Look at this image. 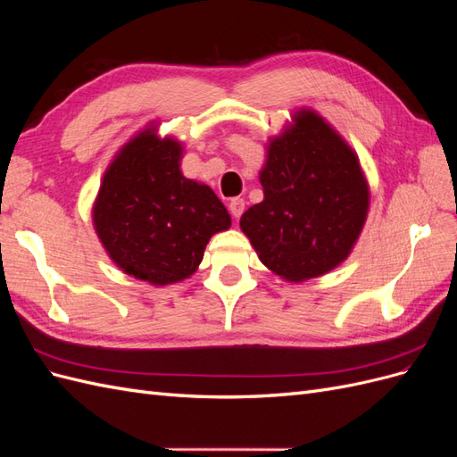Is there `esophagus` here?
<instances>
[{"label": "esophagus", "mask_w": 457, "mask_h": 457, "mask_svg": "<svg viewBox=\"0 0 457 457\" xmlns=\"http://www.w3.org/2000/svg\"><path fill=\"white\" fill-rule=\"evenodd\" d=\"M244 207H245V202L242 198H232L228 202V212L234 219H238L244 213Z\"/></svg>", "instance_id": "obj_1"}]
</instances>
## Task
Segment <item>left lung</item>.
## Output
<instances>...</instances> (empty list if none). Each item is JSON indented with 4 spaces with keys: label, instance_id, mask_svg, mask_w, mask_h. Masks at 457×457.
I'll use <instances>...</instances> for the list:
<instances>
[{
    "label": "left lung",
    "instance_id": "8db88e82",
    "mask_svg": "<svg viewBox=\"0 0 457 457\" xmlns=\"http://www.w3.org/2000/svg\"><path fill=\"white\" fill-rule=\"evenodd\" d=\"M265 150L259 171L262 202L240 219L257 257L295 284L337 269L368 219L370 185L361 158L309 106L292 112Z\"/></svg>",
    "mask_w": 457,
    "mask_h": 457
}]
</instances>
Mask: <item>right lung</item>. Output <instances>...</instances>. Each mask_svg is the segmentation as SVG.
<instances>
[{"mask_svg":"<svg viewBox=\"0 0 457 457\" xmlns=\"http://www.w3.org/2000/svg\"><path fill=\"white\" fill-rule=\"evenodd\" d=\"M183 154L181 141L148 121L110 160L91 207L106 255L156 287L190 278L213 234L232 225L215 192L183 175Z\"/></svg>","mask_w":457,"mask_h":457,"instance_id":"right-lung-1","label":"right lung"}]
</instances>
